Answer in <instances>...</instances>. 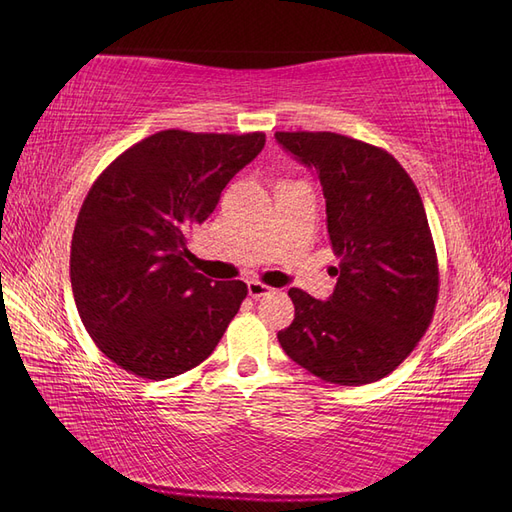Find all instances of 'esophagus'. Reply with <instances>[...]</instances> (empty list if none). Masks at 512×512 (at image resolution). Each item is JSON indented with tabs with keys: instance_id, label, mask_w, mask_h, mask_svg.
I'll return each mask as SVG.
<instances>
[{
	"instance_id": "esophagus-1",
	"label": "esophagus",
	"mask_w": 512,
	"mask_h": 512,
	"mask_svg": "<svg viewBox=\"0 0 512 512\" xmlns=\"http://www.w3.org/2000/svg\"><path fill=\"white\" fill-rule=\"evenodd\" d=\"M247 292H250L252 299H260V297H267V294H271L273 288L267 286V284H262V282L252 280V282H247Z\"/></svg>"
}]
</instances>
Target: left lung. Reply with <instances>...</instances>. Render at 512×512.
Listing matches in <instances>:
<instances>
[{"label": "left lung", "mask_w": 512, "mask_h": 512, "mask_svg": "<svg viewBox=\"0 0 512 512\" xmlns=\"http://www.w3.org/2000/svg\"><path fill=\"white\" fill-rule=\"evenodd\" d=\"M314 168L339 267L329 301L290 288L294 320L277 339L320 380L361 386L404 363L431 324L440 273L414 181L389 151L335 132H275Z\"/></svg>", "instance_id": "left-lung-1"}]
</instances>
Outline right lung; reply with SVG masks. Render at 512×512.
Returning <instances> with one entry per match:
<instances>
[{
    "label": "right lung",
    "mask_w": 512,
    "mask_h": 512,
    "mask_svg": "<svg viewBox=\"0 0 512 512\" xmlns=\"http://www.w3.org/2000/svg\"><path fill=\"white\" fill-rule=\"evenodd\" d=\"M265 134L162 130L108 164L91 185L70 247L74 303L96 346L128 374L175 378L203 363L247 286L190 265L188 237Z\"/></svg>",
    "instance_id": "add662e5"
}]
</instances>
